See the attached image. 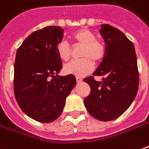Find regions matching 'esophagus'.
<instances>
[{"instance_id":"obj_1","label":"esophagus","mask_w":149,"mask_h":149,"mask_svg":"<svg viewBox=\"0 0 149 149\" xmlns=\"http://www.w3.org/2000/svg\"><path fill=\"white\" fill-rule=\"evenodd\" d=\"M76 80H77V83H81V82L83 81L81 77H76Z\"/></svg>"}]
</instances>
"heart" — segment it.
I'll return each mask as SVG.
<instances>
[{"mask_svg": "<svg viewBox=\"0 0 149 149\" xmlns=\"http://www.w3.org/2000/svg\"><path fill=\"white\" fill-rule=\"evenodd\" d=\"M72 38L78 43L84 45L81 52L83 59L70 61L64 66V72L76 77H84L89 74L93 69V64L91 60L95 63L100 62L103 59L106 49L102 42L96 40V35L85 28L74 32ZM56 52L61 60L67 61L71 56V47L66 41H61L57 45Z\"/></svg>", "mask_w": 149, "mask_h": 149, "instance_id": "b5f03b06", "label": "heart"}]
</instances>
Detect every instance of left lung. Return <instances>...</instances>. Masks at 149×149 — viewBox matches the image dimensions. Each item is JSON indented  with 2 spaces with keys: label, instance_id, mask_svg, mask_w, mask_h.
Wrapping results in <instances>:
<instances>
[{
  "label": "left lung",
  "instance_id": "8db88e82",
  "mask_svg": "<svg viewBox=\"0 0 149 149\" xmlns=\"http://www.w3.org/2000/svg\"><path fill=\"white\" fill-rule=\"evenodd\" d=\"M100 35L106 53L93 76L105 77L96 81L93 77L84 79L90 86L84 103L91 116L100 121L118 118L132 105L139 87V72L135 47L122 31L102 24Z\"/></svg>",
  "mask_w": 149,
  "mask_h": 149
}]
</instances>
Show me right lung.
<instances>
[{"instance_id": "add662e5", "label": "right lung", "mask_w": 149, "mask_h": 149, "mask_svg": "<svg viewBox=\"0 0 149 149\" xmlns=\"http://www.w3.org/2000/svg\"><path fill=\"white\" fill-rule=\"evenodd\" d=\"M63 37L60 26H47L31 34L17 51L13 81L17 102L27 116L40 123L60 117L77 83L73 75H57L62 61L56 47Z\"/></svg>"}]
</instances>
